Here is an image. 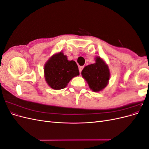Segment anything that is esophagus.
Segmentation results:
<instances>
[{"mask_svg":"<svg viewBox=\"0 0 149 149\" xmlns=\"http://www.w3.org/2000/svg\"><path fill=\"white\" fill-rule=\"evenodd\" d=\"M83 68H84V66H80V67L79 68V71L80 73H81V71L83 70Z\"/></svg>","mask_w":149,"mask_h":149,"instance_id":"esophagus-1","label":"esophagus"}]
</instances>
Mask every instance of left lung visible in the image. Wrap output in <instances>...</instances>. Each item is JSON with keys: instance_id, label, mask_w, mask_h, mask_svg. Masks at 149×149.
Here are the masks:
<instances>
[{"instance_id": "left-lung-1", "label": "left lung", "mask_w": 149, "mask_h": 149, "mask_svg": "<svg viewBox=\"0 0 149 149\" xmlns=\"http://www.w3.org/2000/svg\"><path fill=\"white\" fill-rule=\"evenodd\" d=\"M94 59V63L84 68L81 75L93 91L100 92L109 83L111 74L108 65L102 58L97 56Z\"/></svg>"}]
</instances>
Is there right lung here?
Returning <instances> with one entry per match:
<instances>
[{"label":"right lung","instance_id":"add662e5","mask_svg":"<svg viewBox=\"0 0 149 149\" xmlns=\"http://www.w3.org/2000/svg\"><path fill=\"white\" fill-rule=\"evenodd\" d=\"M79 75L77 64L70 61L62 52L54 54L44 66V76L48 85L55 90L66 87L70 80Z\"/></svg>","mask_w":149,"mask_h":149}]
</instances>
